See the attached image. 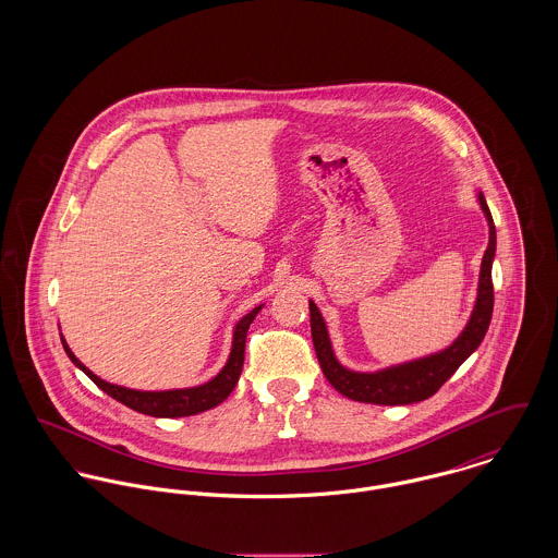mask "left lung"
Returning <instances> with one entry per match:
<instances>
[{
	"label": "left lung",
	"mask_w": 558,
	"mask_h": 558,
	"mask_svg": "<svg viewBox=\"0 0 558 558\" xmlns=\"http://www.w3.org/2000/svg\"><path fill=\"white\" fill-rule=\"evenodd\" d=\"M477 202L489 228L487 248L483 253L481 270H478L477 301L464 330L445 350L421 356V359H412L405 363H398L378 372L348 369L337 361L326 322L322 318L316 303L310 301L312 337H314L319 367L326 380L341 396L354 401H363V403H378V405H405V403L423 401L432 398L456 374V369L477 350L478 343L487 332L492 310H494L492 262L496 255V228L481 191H477Z\"/></svg>",
	"instance_id": "1"
}]
</instances>
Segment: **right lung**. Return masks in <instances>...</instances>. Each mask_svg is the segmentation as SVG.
<instances>
[{"label":"right lung","mask_w":558,"mask_h":558,"mask_svg":"<svg viewBox=\"0 0 558 558\" xmlns=\"http://www.w3.org/2000/svg\"><path fill=\"white\" fill-rule=\"evenodd\" d=\"M259 310H262V305H257L255 310H251L246 316H242L236 322L234 337H232V350H230V356H228V363L223 365V369L213 380H208L199 387H189V389L137 391V389H126V387H120V385H111V383L98 378L94 372H89L81 363L80 359L73 354V350L69 348L64 337H62V345H64L69 359L109 398L118 399L120 403L142 412V414H148V416H160V418L191 416V414H199L204 410H210V408L219 405L223 399H228V396L234 391V387L239 383L240 372H242V363H244L246 330H248V324L259 314Z\"/></svg>","instance_id":"right-lung-1"}]
</instances>
